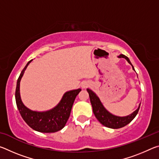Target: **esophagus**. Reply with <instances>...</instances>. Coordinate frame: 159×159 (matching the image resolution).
I'll use <instances>...</instances> for the list:
<instances>
[{
  "label": "esophagus",
  "instance_id": "34e87169",
  "mask_svg": "<svg viewBox=\"0 0 159 159\" xmlns=\"http://www.w3.org/2000/svg\"><path fill=\"white\" fill-rule=\"evenodd\" d=\"M89 85H90V83H88V82H83V83H82V88H87V87H88V86H89Z\"/></svg>",
  "mask_w": 159,
  "mask_h": 159
}]
</instances>
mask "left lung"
<instances>
[{
	"instance_id": "obj_1",
	"label": "left lung",
	"mask_w": 159,
	"mask_h": 159,
	"mask_svg": "<svg viewBox=\"0 0 159 159\" xmlns=\"http://www.w3.org/2000/svg\"><path fill=\"white\" fill-rule=\"evenodd\" d=\"M118 57L125 58V60L128 61V62L132 65L130 60H129L128 57H126L125 55H120L118 56ZM132 66H133V69L134 70L133 66L132 65ZM87 91L88 93H89L90 99L91 104H92L93 107V111L94 114H95L97 119H98L102 125L106 126L107 128L118 129L124 127V126L128 125V123H130L132 120L134 119V118L136 116L137 114H138L139 107H140V104H139L138 109L135 110L133 114L128 115L127 116H116L110 114V113L104 108V106L102 105V102L99 100V98L96 95V94L95 93L93 92V91L90 89H87Z\"/></svg>"
}]
</instances>
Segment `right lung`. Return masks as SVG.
<instances>
[{
	"label": "right lung",
	"instance_id": "right-lung-1",
	"mask_svg": "<svg viewBox=\"0 0 159 159\" xmlns=\"http://www.w3.org/2000/svg\"><path fill=\"white\" fill-rule=\"evenodd\" d=\"M30 60L21 71L17 82V87L15 90L16 104L24 120L29 126L34 130L41 133H55L62 129L68 120L71 108L75 99L81 89H77L68 91L64 94L55 108L48 111L38 112L34 111L26 107L21 100L20 94V83L24 72H25Z\"/></svg>",
	"mask_w": 159,
	"mask_h": 159
}]
</instances>
